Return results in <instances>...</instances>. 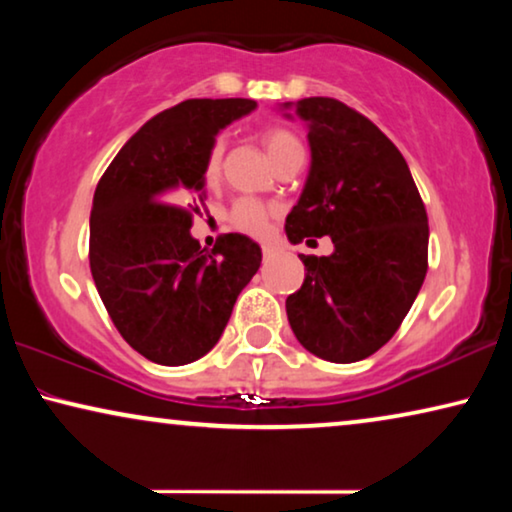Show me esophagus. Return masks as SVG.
Instances as JSON below:
<instances>
[{
    "mask_svg": "<svg viewBox=\"0 0 512 512\" xmlns=\"http://www.w3.org/2000/svg\"><path fill=\"white\" fill-rule=\"evenodd\" d=\"M277 254V247H272V244H263V258L268 261V258H272Z\"/></svg>",
    "mask_w": 512,
    "mask_h": 512,
    "instance_id": "obj_1",
    "label": "esophagus"
}]
</instances>
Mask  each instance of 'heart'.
<instances>
[{
	"mask_svg": "<svg viewBox=\"0 0 512 512\" xmlns=\"http://www.w3.org/2000/svg\"><path fill=\"white\" fill-rule=\"evenodd\" d=\"M263 142H265V149L270 153V158H275L277 153L291 149V146H300L298 139L293 137L289 130H282V128L265 130ZM221 158H223V144L214 142L205 158V167H202V179H205V184L212 186L219 181ZM268 221H270V209L256 200H249V198L237 200L233 209H230V223H233L237 230H242V233H249L256 237L263 235L265 230H268Z\"/></svg>",
	"mask_w": 512,
	"mask_h": 512,
	"instance_id": "heart-1",
	"label": "heart"
}]
</instances>
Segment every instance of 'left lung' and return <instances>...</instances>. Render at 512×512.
Wrapping results in <instances>:
<instances>
[{
    "label": "left lung",
    "instance_id": "left-lung-1",
    "mask_svg": "<svg viewBox=\"0 0 512 512\" xmlns=\"http://www.w3.org/2000/svg\"><path fill=\"white\" fill-rule=\"evenodd\" d=\"M307 125L310 172L286 216V237L328 235L331 256H305L303 286L286 298L291 331L324 361L368 359L398 331L426 277L429 219L391 139L333 97L284 102Z\"/></svg>",
    "mask_w": 512,
    "mask_h": 512
}]
</instances>
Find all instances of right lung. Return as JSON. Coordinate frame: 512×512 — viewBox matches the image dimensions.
Segmentation results:
<instances>
[{"instance_id":"1","label":"right lung","mask_w":512,"mask_h":512,"mask_svg":"<svg viewBox=\"0 0 512 512\" xmlns=\"http://www.w3.org/2000/svg\"><path fill=\"white\" fill-rule=\"evenodd\" d=\"M254 100H186L132 135L95 188L90 272L128 345L160 366H186L219 342L261 247L228 233L214 249L191 235L205 202L202 167L216 135Z\"/></svg>"}]
</instances>
